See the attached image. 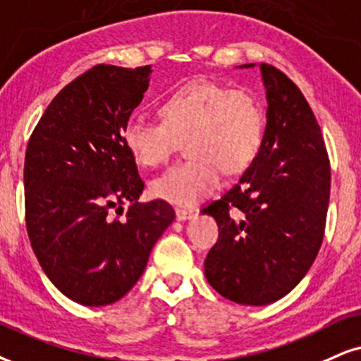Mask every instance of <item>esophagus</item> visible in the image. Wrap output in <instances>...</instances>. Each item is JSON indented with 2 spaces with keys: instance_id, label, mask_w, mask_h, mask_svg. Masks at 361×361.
<instances>
[{
  "instance_id": "obj_1",
  "label": "esophagus",
  "mask_w": 361,
  "mask_h": 361,
  "mask_svg": "<svg viewBox=\"0 0 361 361\" xmlns=\"http://www.w3.org/2000/svg\"><path fill=\"white\" fill-rule=\"evenodd\" d=\"M194 216V211L192 209H184V207H176V217L179 221H185V219H190V217Z\"/></svg>"
}]
</instances>
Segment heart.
Segmentation results:
<instances>
[{"mask_svg":"<svg viewBox=\"0 0 361 361\" xmlns=\"http://www.w3.org/2000/svg\"><path fill=\"white\" fill-rule=\"evenodd\" d=\"M162 122L133 115L123 127V144L145 167L166 164L182 142L189 157L150 184L164 201L194 206L214 190L222 171L239 173L255 162L264 139V114L246 90L211 80H194L159 105Z\"/></svg>","mask_w":361,"mask_h":361,"instance_id":"1","label":"heart"}]
</instances>
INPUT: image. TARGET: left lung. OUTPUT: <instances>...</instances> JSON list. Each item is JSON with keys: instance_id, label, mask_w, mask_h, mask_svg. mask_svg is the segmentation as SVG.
Returning a JSON list of instances; mask_svg holds the SVG:
<instances>
[{"instance_id": "1", "label": "left lung", "mask_w": 361, "mask_h": 361, "mask_svg": "<svg viewBox=\"0 0 361 361\" xmlns=\"http://www.w3.org/2000/svg\"><path fill=\"white\" fill-rule=\"evenodd\" d=\"M261 73L268 114L259 154L238 184L202 209L219 226L204 261L209 284L252 306L288 295L308 273L323 243L331 180L322 128L305 95L276 66L261 63Z\"/></svg>"}]
</instances>
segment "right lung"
Returning a JSON list of instances; mask_svg holds the SVG:
<instances>
[{
  "mask_svg": "<svg viewBox=\"0 0 361 361\" xmlns=\"http://www.w3.org/2000/svg\"><path fill=\"white\" fill-rule=\"evenodd\" d=\"M150 65H95L58 92L25 155L26 231L55 286L85 306L115 303L144 273L176 217L162 199L139 202L144 180L123 127L149 88ZM128 202L124 219L109 209Z\"/></svg>",
  "mask_w": 361,
  "mask_h": 361,
  "instance_id": "add662e5",
  "label": "right lung"
}]
</instances>
